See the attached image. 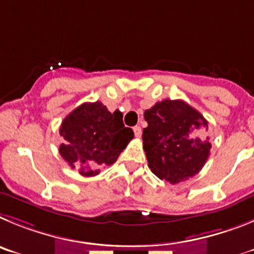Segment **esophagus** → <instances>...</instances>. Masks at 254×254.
Returning <instances> with one entry per match:
<instances>
[{"mask_svg": "<svg viewBox=\"0 0 254 254\" xmlns=\"http://www.w3.org/2000/svg\"><path fill=\"white\" fill-rule=\"evenodd\" d=\"M134 132H135V135L138 136V138H140V136H141V127H138V125H136V127H134Z\"/></svg>", "mask_w": 254, "mask_h": 254, "instance_id": "obj_1", "label": "esophagus"}]
</instances>
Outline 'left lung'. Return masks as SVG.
<instances>
[{
	"label": "left lung",
	"instance_id": "left-lung-1",
	"mask_svg": "<svg viewBox=\"0 0 254 254\" xmlns=\"http://www.w3.org/2000/svg\"><path fill=\"white\" fill-rule=\"evenodd\" d=\"M144 119L143 148L157 177L175 185L200 172L211 148L204 116L182 100H163Z\"/></svg>",
	"mask_w": 254,
	"mask_h": 254
}]
</instances>
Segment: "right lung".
<instances>
[{
  "instance_id": "right-lung-1",
  "label": "right lung",
  "mask_w": 254,
  "mask_h": 254,
  "mask_svg": "<svg viewBox=\"0 0 254 254\" xmlns=\"http://www.w3.org/2000/svg\"><path fill=\"white\" fill-rule=\"evenodd\" d=\"M59 134L65 140L59 147L62 158L84 177L115 163L134 138V131L124 127L123 114H111L100 101L82 104L68 114Z\"/></svg>"
}]
</instances>
